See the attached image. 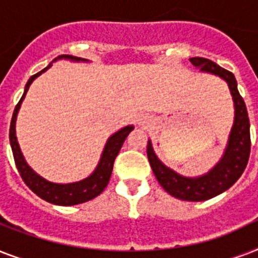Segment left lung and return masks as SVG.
<instances>
[{"instance_id":"obj_1","label":"left lung","mask_w":258,"mask_h":258,"mask_svg":"<svg viewBox=\"0 0 258 258\" xmlns=\"http://www.w3.org/2000/svg\"><path fill=\"white\" fill-rule=\"evenodd\" d=\"M190 61L201 71L210 72L224 79L232 92L234 107H236V117L224 158L206 175L198 178H184L169 167H166L158 159L150 141L147 143V157L158 182L170 196L183 201L198 202V201L210 200L213 197L224 192L236 183L237 179L242 175L245 167L248 165L249 154H250V130H249L250 124H249L245 101L237 89L234 75L208 58L191 57Z\"/></svg>"}]
</instances>
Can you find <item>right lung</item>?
Here are the masks:
<instances>
[{
    "label": "right lung",
    "mask_w": 258,
    "mask_h": 258,
    "mask_svg": "<svg viewBox=\"0 0 258 258\" xmlns=\"http://www.w3.org/2000/svg\"><path fill=\"white\" fill-rule=\"evenodd\" d=\"M60 57L72 58V60H76V61L80 60V58L72 57V56H60ZM49 67L50 64L42 71H40L38 74L33 75L28 80V83H26L25 92H24L22 97L20 99L17 105H16L13 116H12V121H10V146H12V151H13L14 162H16V166H17V170L20 172V175H21L22 180L25 182L26 186L36 196H38L40 198L46 201V202H49V204L61 205V206H72V205H79L92 200V198L97 197L104 190L105 186L109 182V176H111V172H112L115 158L117 157V154L120 151L125 138L128 137V134L134 130V125H127V127L121 128L120 131H117L116 134H113L112 137L109 138L96 170L92 172V175H89L86 179L80 180V182H75V183L58 184L48 182V180H45L40 175H37L33 170L30 169L29 166L26 165L25 159L22 157L21 150H20V146L17 143V138H16V117H17L20 105H21L22 100H24V97H25L32 82L37 78L38 75L45 72Z\"/></svg>",
    "instance_id": "add662e5"
}]
</instances>
